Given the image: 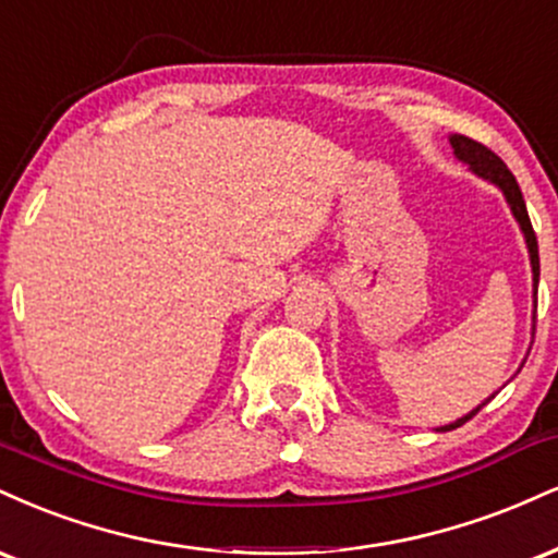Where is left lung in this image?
Here are the masks:
<instances>
[{"mask_svg": "<svg viewBox=\"0 0 558 558\" xmlns=\"http://www.w3.org/2000/svg\"><path fill=\"white\" fill-rule=\"evenodd\" d=\"M451 148H454L457 159L470 163V169H473L475 174L486 177V180L494 182V185H499L504 190V195H507L509 206H512V214L514 219L520 221L522 232H525V240H527V251H530V264H533V284H535V294H538V277H541V258H538V240H535V229L533 225H530V216H527V206H525V198H522V190L520 185H517L514 174L509 172L507 163H504L499 156L494 154L488 146H483V143L473 141V137L468 135H451L449 137ZM535 329V326H533ZM486 404V402H483ZM481 404V408H483ZM481 408L470 412V415L460 417L457 423L451 425H444L441 430H451V428H460V425H464L470 421V417H475L477 412H481Z\"/></svg>", "mask_w": 558, "mask_h": 558, "instance_id": "obj_1", "label": "left lung"}]
</instances>
